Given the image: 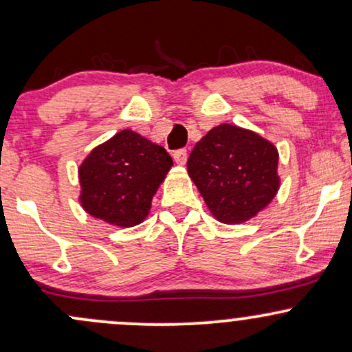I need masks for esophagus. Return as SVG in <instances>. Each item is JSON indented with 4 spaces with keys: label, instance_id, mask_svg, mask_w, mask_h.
<instances>
[{
    "label": "esophagus",
    "instance_id": "obj_1",
    "mask_svg": "<svg viewBox=\"0 0 352 352\" xmlns=\"http://www.w3.org/2000/svg\"><path fill=\"white\" fill-rule=\"evenodd\" d=\"M173 160L179 165H185V162H187V148H179V151L173 152Z\"/></svg>",
    "mask_w": 352,
    "mask_h": 352
}]
</instances>
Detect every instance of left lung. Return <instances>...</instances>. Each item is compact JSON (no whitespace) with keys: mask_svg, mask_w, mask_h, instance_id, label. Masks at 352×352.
I'll return each mask as SVG.
<instances>
[{"mask_svg":"<svg viewBox=\"0 0 352 352\" xmlns=\"http://www.w3.org/2000/svg\"><path fill=\"white\" fill-rule=\"evenodd\" d=\"M278 151L252 131L221 124L193 147L190 179L221 223H241L263 210L280 188Z\"/></svg>","mask_w":352,"mask_h":352,"instance_id":"obj_1","label":"left lung"}]
</instances>
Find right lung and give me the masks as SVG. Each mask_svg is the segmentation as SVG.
<instances>
[{
    "instance_id": "1",
    "label": "right lung",
    "mask_w": 352,
    "mask_h": 352,
    "mask_svg": "<svg viewBox=\"0 0 352 352\" xmlns=\"http://www.w3.org/2000/svg\"><path fill=\"white\" fill-rule=\"evenodd\" d=\"M172 164L164 147L137 132L120 131L79 167L82 207L107 223L134 227L147 217Z\"/></svg>"
}]
</instances>
